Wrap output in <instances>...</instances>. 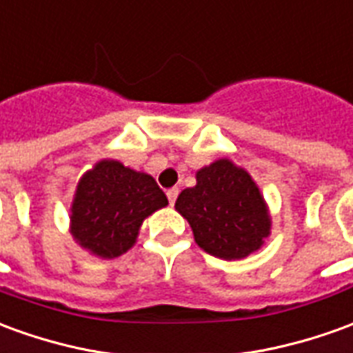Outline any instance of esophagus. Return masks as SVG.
<instances>
[{
	"label": "esophagus",
	"instance_id": "1",
	"mask_svg": "<svg viewBox=\"0 0 353 353\" xmlns=\"http://www.w3.org/2000/svg\"><path fill=\"white\" fill-rule=\"evenodd\" d=\"M168 201H170V204H174V202H176V199H177V194H179V189H176V187H174V189H168Z\"/></svg>",
	"mask_w": 353,
	"mask_h": 353
}]
</instances>
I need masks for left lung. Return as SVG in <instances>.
Returning <instances> with one entry per match:
<instances>
[{"instance_id":"8db88e82","label":"left lung","mask_w":353,"mask_h":353,"mask_svg":"<svg viewBox=\"0 0 353 353\" xmlns=\"http://www.w3.org/2000/svg\"><path fill=\"white\" fill-rule=\"evenodd\" d=\"M194 177L196 185L183 189L176 201L194 243L229 262L258 252L271 233V216L252 176L233 160L218 159Z\"/></svg>"}]
</instances>
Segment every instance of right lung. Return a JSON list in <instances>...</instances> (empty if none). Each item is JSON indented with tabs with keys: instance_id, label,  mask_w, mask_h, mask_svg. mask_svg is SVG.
<instances>
[{
	"instance_id": "obj_1",
	"label": "right lung",
	"mask_w": 353,
	"mask_h": 353,
	"mask_svg": "<svg viewBox=\"0 0 353 353\" xmlns=\"http://www.w3.org/2000/svg\"><path fill=\"white\" fill-rule=\"evenodd\" d=\"M168 199L154 177L103 159L76 185L70 206V235L83 250L112 260L137 243L143 221Z\"/></svg>"
}]
</instances>
